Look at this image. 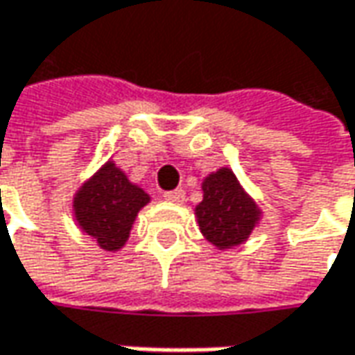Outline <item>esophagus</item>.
<instances>
[{"mask_svg": "<svg viewBox=\"0 0 355 355\" xmlns=\"http://www.w3.org/2000/svg\"><path fill=\"white\" fill-rule=\"evenodd\" d=\"M164 199L170 203H183L185 201V191L183 189H173V191H166Z\"/></svg>", "mask_w": 355, "mask_h": 355, "instance_id": "1", "label": "esophagus"}]
</instances>
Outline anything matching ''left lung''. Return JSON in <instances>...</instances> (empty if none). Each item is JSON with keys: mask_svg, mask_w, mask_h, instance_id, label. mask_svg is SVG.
Listing matches in <instances>:
<instances>
[{"mask_svg": "<svg viewBox=\"0 0 355 355\" xmlns=\"http://www.w3.org/2000/svg\"><path fill=\"white\" fill-rule=\"evenodd\" d=\"M203 201L195 207L199 230L213 246L228 250L246 242L260 223L261 211L228 168L203 180Z\"/></svg>", "mask_w": 355, "mask_h": 355, "instance_id": "8db88e82", "label": "left lung"}]
</instances>
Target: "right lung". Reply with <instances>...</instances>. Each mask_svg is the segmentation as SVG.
<instances>
[{
    "label": "right lung",
    "instance_id": "1",
    "mask_svg": "<svg viewBox=\"0 0 355 355\" xmlns=\"http://www.w3.org/2000/svg\"><path fill=\"white\" fill-rule=\"evenodd\" d=\"M148 201L150 195L109 160L76 191L72 209L82 232L99 248L116 252L125 246L135 218Z\"/></svg>",
    "mask_w": 355,
    "mask_h": 355
}]
</instances>
